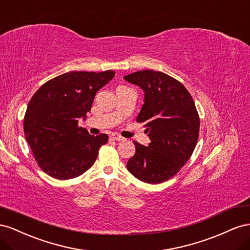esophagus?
<instances>
[{"instance_id": "34e87169", "label": "esophagus", "mask_w": 250, "mask_h": 250, "mask_svg": "<svg viewBox=\"0 0 250 250\" xmlns=\"http://www.w3.org/2000/svg\"><path fill=\"white\" fill-rule=\"evenodd\" d=\"M111 139L112 140H116V141H121V140H124L125 138L121 137L120 135H118V134H112L111 135Z\"/></svg>"}]
</instances>
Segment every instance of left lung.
I'll return each mask as SVG.
<instances>
[{"mask_svg":"<svg viewBox=\"0 0 250 250\" xmlns=\"http://www.w3.org/2000/svg\"><path fill=\"white\" fill-rule=\"evenodd\" d=\"M145 92V104L136 121L145 124L151 142L134 141L136 153L127 170L140 181L161 183L175 176L196 147L200 118L194 99L172 76L154 70L137 71L124 77Z\"/></svg>","mask_w":250,"mask_h":250,"instance_id":"obj_1","label":"left lung"}]
</instances>
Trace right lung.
<instances>
[{
  "label": "right lung",
  "instance_id": "add662e5",
  "mask_svg": "<svg viewBox=\"0 0 250 250\" xmlns=\"http://www.w3.org/2000/svg\"><path fill=\"white\" fill-rule=\"evenodd\" d=\"M115 75L72 71L45 83L28 104L24 117L25 138L34 159L46 174L60 180L72 179L88 170L108 135H90L78 126L91 110L96 92Z\"/></svg>",
  "mask_w": 250,
  "mask_h": 250
}]
</instances>
